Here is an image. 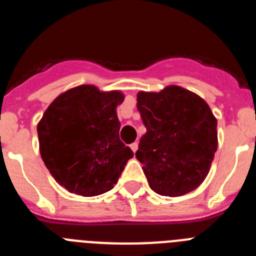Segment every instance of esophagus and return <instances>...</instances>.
<instances>
[{"label":"esophagus","mask_w":256,"mask_h":256,"mask_svg":"<svg viewBox=\"0 0 256 256\" xmlns=\"http://www.w3.org/2000/svg\"><path fill=\"white\" fill-rule=\"evenodd\" d=\"M130 148H132L133 152H136V151H137V148H138V144H137V142H133V144H130Z\"/></svg>","instance_id":"1"}]
</instances>
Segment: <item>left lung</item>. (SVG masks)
<instances>
[{"instance_id": "obj_1", "label": "left lung", "mask_w": 256, "mask_h": 256, "mask_svg": "<svg viewBox=\"0 0 256 256\" xmlns=\"http://www.w3.org/2000/svg\"><path fill=\"white\" fill-rule=\"evenodd\" d=\"M137 108L146 133L136 158L151 190L186 195L206 178L218 146L216 119L200 96L178 86L140 92Z\"/></svg>"}]
</instances>
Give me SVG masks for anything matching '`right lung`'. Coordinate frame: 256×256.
<instances>
[{"label": "right lung", "mask_w": 256, "mask_h": 256, "mask_svg": "<svg viewBox=\"0 0 256 256\" xmlns=\"http://www.w3.org/2000/svg\"><path fill=\"white\" fill-rule=\"evenodd\" d=\"M119 91L79 86L56 97L38 123L40 151L56 182L76 195L97 196L116 184L133 151L119 138Z\"/></svg>", "instance_id": "add662e5"}]
</instances>
